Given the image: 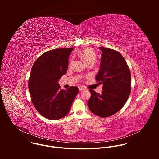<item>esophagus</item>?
I'll use <instances>...</instances> for the list:
<instances>
[{"label": "esophagus", "instance_id": "1", "mask_svg": "<svg viewBox=\"0 0 159 159\" xmlns=\"http://www.w3.org/2000/svg\"><path fill=\"white\" fill-rule=\"evenodd\" d=\"M79 90H80V91H82V90H85V87H84L80 86V87H79Z\"/></svg>", "mask_w": 159, "mask_h": 159}]
</instances>
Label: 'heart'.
<instances>
[{
    "mask_svg": "<svg viewBox=\"0 0 159 159\" xmlns=\"http://www.w3.org/2000/svg\"><path fill=\"white\" fill-rule=\"evenodd\" d=\"M79 57L84 60V61L87 64L93 63L94 64L96 60V55L94 50L90 48H86L82 50L79 53ZM72 61H70V65H71Z\"/></svg>",
    "mask_w": 159,
    "mask_h": 159,
    "instance_id": "b5f03b06",
    "label": "heart"
}]
</instances>
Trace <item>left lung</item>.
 Returning <instances> with one entry per match:
<instances>
[{
  "label": "left lung",
  "instance_id": "8db88e82",
  "mask_svg": "<svg viewBox=\"0 0 159 159\" xmlns=\"http://www.w3.org/2000/svg\"><path fill=\"white\" fill-rule=\"evenodd\" d=\"M96 80L102 84L101 94L90 89L87 105L96 115L106 118L118 112L126 104L131 93V73L124 57L118 52L104 47Z\"/></svg>",
  "mask_w": 159,
  "mask_h": 159
}]
</instances>
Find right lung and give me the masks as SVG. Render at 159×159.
<instances>
[{
	"label": "right lung",
	"mask_w": 159,
	"mask_h": 159,
	"mask_svg": "<svg viewBox=\"0 0 159 159\" xmlns=\"http://www.w3.org/2000/svg\"><path fill=\"white\" fill-rule=\"evenodd\" d=\"M73 48H58L42 54L34 63L28 82L32 102L44 118L57 120L69 112L79 93L77 87L60 89L59 79L65 74Z\"/></svg>",
	"instance_id": "obj_1"
}]
</instances>
